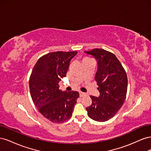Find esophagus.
<instances>
[{
	"label": "esophagus",
	"instance_id": "esophagus-1",
	"mask_svg": "<svg viewBox=\"0 0 151 151\" xmlns=\"http://www.w3.org/2000/svg\"><path fill=\"white\" fill-rule=\"evenodd\" d=\"M86 95V93H83V92H79V96L80 97H83Z\"/></svg>",
	"mask_w": 151,
	"mask_h": 151
}]
</instances>
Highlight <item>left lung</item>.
Listing matches in <instances>:
<instances>
[{
    "instance_id": "8db88e82",
    "label": "left lung",
    "mask_w": 151,
    "mask_h": 151,
    "mask_svg": "<svg viewBox=\"0 0 151 151\" xmlns=\"http://www.w3.org/2000/svg\"><path fill=\"white\" fill-rule=\"evenodd\" d=\"M84 52L93 55L97 60L95 81L100 94L98 98L91 96L92 104L86 109L91 119L106 122L116 115L124 103L128 84L126 72L111 52L100 48Z\"/></svg>"
}]
</instances>
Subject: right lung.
<instances>
[{
    "mask_svg": "<svg viewBox=\"0 0 151 151\" xmlns=\"http://www.w3.org/2000/svg\"><path fill=\"white\" fill-rule=\"evenodd\" d=\"M74 52H52L40 57L29 77L31 96L39 112L53 123H63L71 117L77 91H62L58 83L66 76Z\"/></svg>",
    "mask_w": 151,
    "mask_h": 151,
    "instance_id": "right-lung-1",
    "label": "right lung"
}]
</instances>
